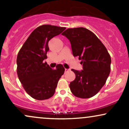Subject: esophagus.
<instances>
[{
  "instance_id": "34e87169",
  "label": "esophagus",
  "mask_w": 129,
  "mask_h": 129,
  "mask_svg": "<svg viewBox=\"0 0 129 129\" xmlns=\"http://www.w3.org/2000/svg\"><path fill=\"white\" fill-rule=\"evenodd\" d=\"M70 69H65V72H66V73H67V72H70Z\"/></svg>"
}]
</instances>
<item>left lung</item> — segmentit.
I'll return each instance as SVG.
<instances>
[{
  "label": "left lung",
  "instance_id": "1",
  "mask_svg": "<svg viewBox=\"0 0 129 129\" xmlns=\"http://www.w3.org/2000/svg\"><path fill=\"white\" fill-rule=\"evenodd\" d=\"M69 40L72 53L78 56L82 71L72 69L76 75L70 84L71 91L80 98H90L99 92L110 72L111 57L98 37L83 27L68 28L62 33Z\"/></svg>",
  "mask_w": 129,
  "mask_h": 129
}]
</instances>
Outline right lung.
<instances>
[{
	"mask_svg": "<svg viewBox=\"0 0 129 129\" xmlns=\"http://www.w3.org/2000/svg\"><path fill=\"white\" fill-rule=\"evenodd\" d=\"M66 28L51 25L38 26L19 50L17 76L26 92L35 100H47L53 96L57 82L64 73L62 65L58 64L56 69H52L44 60L47 57L50 40Z\"/></svg>",
	"mask_w": 129,
	"mask_h": 129,
	"instance_id": "add662e5",
	"label": "right lung"
}]
</instances>
